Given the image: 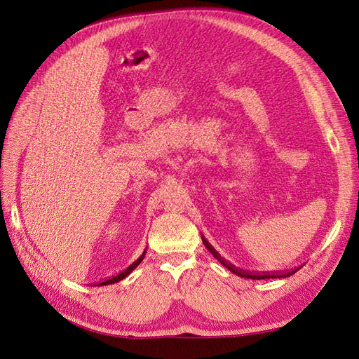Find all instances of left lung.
<instances>
[{
    "label": "left lung",
    "mask_w": 359,
    "mask_h": 359,
    "mask_svg": "<svg viewBox=\"0 0 359 359\" xmlns=\"http://www.w3.org/2000/svg\"><path fill=\"white\" fill-rule=\"evenodd\" d=\"M203 243H204V246L209 249V252L212 253V255L221 262L224 267H226L231 273H234V274H237V276H240V277H246V279H253V280H261V279H276V277H289V276H292L294 273H297L298 271V269H295V270H291V271H283V273H253V271H245V270H238L237 267H234L233 264H229L228 261H225L221 255H219V253L213 249V246H210V243L207 241L205 238H203Z\"/></svg>",
    "instance_id": "obj_1"
}]
</instances>
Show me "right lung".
<instances>
[{
  "mask_svg": "<svg viewBox=\"0 0 359 359\" xmlns=\"http://www.w3.org/2000/svg\"><path fill=\"white\" fill-rule=\"evenodd\" d=\"M143 258H144V252H143V255L140 257V258H138L135 262H133L131 265H130V267L128 269H126V270H123L122 273H119V274H116V276H111L110 277V279H107V280H104V282H100L98 285H111V283H116V282H119V280H122V279H125V277L126 276H128L135 267H137V265L138 264H140L142 261H143Z\"/></svg>",
  "mask_w": 359,
  "mask_h": 359,
  "instance_id": "add662e5",
  "label": "right lung"
}]
</instances>
